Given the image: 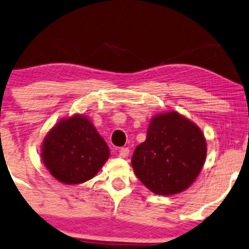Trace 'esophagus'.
I'll use <instances>...</instances> for the list:
<instances>
[{"label":"esophagus","mask_w":249,"mask_h":249,"mask_svg":"<svg viewBox=\"0 0 249 249\" xmlns=\"http://www.w3.org/2000/svg\"><path fill=\"white\" fill-rule=\"evenodd\" d=\"M128 154H130L128 148H122V149L119 150V157H121V159H126Z\"/></svg>","instance_id":"1"}]
</instances>
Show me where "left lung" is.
I'll list each match as a JSON object with an SVG mask.
<instances>
[{
	"instance_id": "obj_1",
	"label": "left lung",
	"mask_w": 249,
	"mask_h": 249,
	"mask_svg": "<svg viewBox=\"0 0 249 249\" xmlns=\"http://www.w3.org/2000/svg\"><path fill=\"white\" fill-rule=\"evenodd\" d=\"M206 156L207 142L201 128L174 110L152 117L146 141L135 148L131 163L148 190L168 196L193 184Z\"/></svg>"
}]
</instances>
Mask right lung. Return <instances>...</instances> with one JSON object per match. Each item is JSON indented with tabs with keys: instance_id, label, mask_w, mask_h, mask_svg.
<instances>
[{
	"instance_id": "obj_1",
	"label": "right lung",
	"mask_w": 249,
	"mask_h": 249,
	"mask_svg": "<svg viewBox=\"0 0 249 249\" xmlns=\"http://www.w3.org/2000/svg\"><path fill=\"white\" fill-rule=\"evenodd\" d=\"M110 156L109 147L83 114L64 117L50 128L41 144V159L49 174L65 185L95 177Z\"/></svg>"
}]
</instances>
